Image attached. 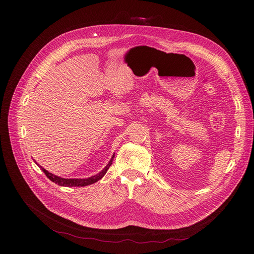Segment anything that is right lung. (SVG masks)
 <instances>
[{
	"instance_id": "right-lung-1",
	"label": "right lung",
	"mask_w": 254,
	"mask_h": 254,
	"mask_svg": "<svg viewBox=\"0 0 254 254\" xmlns=\"http://www.w3.org/2000/svg\"><path fill=\"white\" fill-rule=\"evenodd\" d=\"M113 158H114V155L111 157L108 165H107L103 169V171L99 173V174H97L95 176H91V177L86 178V179H64V178H62V177H58L56 175L51 174V173H49L48 171H46L44 168L40 167L37 163L36 164L40 167V169H41L45 173V175L47 176V178H49L52 182H55V183H57V184H59L61 186H66V188H72V186H86V185H90L92 183L99 181L100 179H102L104 177V175L107 173V171H108V169L110 168V166L112 165Z\"/></svg>"
}]
</instances>
